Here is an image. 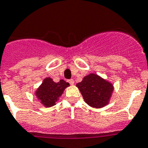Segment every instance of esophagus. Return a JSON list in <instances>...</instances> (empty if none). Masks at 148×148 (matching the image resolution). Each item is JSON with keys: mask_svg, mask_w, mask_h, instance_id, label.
<instances>
[{"mask_svg": "<svg viewBox=\"0 0 148 148\" xmlns=\"http://www.w3.org/2000/svg\"><path fill=\"white\" fill-rule=\"evenodd\" d=\"M68 83L71 84V85H74V80H73V79H70V80H68Z\"/></svg>", "mask_w": 148, "mask_h": 148, "instance_id": "34e87169", "label": "esophagus"}]
</instances>
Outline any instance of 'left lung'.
Masks as SVG:
<instances>
[{
	"mask_svg": "<svg viewBox=\"0 0 148 148\" xmlns=\"http://www.w3.org/2000/svg\"><path fill=\"white\" fill-rule=\"evenodd\" d=\"M85 102L89 106L101 108L109 103L114 91L110 82L95 74L85 76L81 82L77 84Z\"/></svg>",
	"mask_w": 148,
	"mask_h": 148,
	"instance_id": "1",
	"label": "left lung"
}]
</instances>
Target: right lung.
Masks as SVG:
<instances>
[{
  "instance_id": "obj_1",
  "label": "right lung",
  "mask_w": 148,
  "mask_h": 148,
  "mask_svg": "<svg viewBox=\"0 0 148 148\" xmlns=\"http://www.w3.org/2000/svg\"><path fill=\"white\" fill-rule=\"evenodd\" d=\"M69 86V84L64 80L55 83L52 78L47 77L38 88L35 95L43 106L49 108L56 105L59 97L62 95L64 89Z\"/></svg>"
}]
</instances>
